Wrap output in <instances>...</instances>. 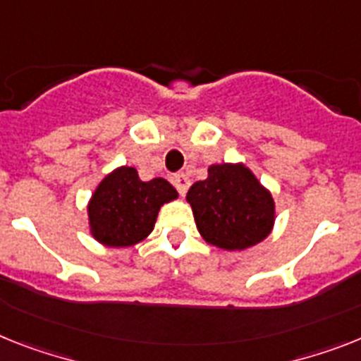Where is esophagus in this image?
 <instances>
[{"label":"esophagus","mask_w":361,"mask_h":361,"mask_svg":"<svg viewBox=\"0 0 361 361\" xmlns=\"http://www.w3.org/2000/svg\"><path fill=\"white\" fill-rule=\"evenodd\" d=\"M172 183H174V185H176L178 192H180V195L183 196L187 192V189H189L190 180H189V178H187L185 174H183V172H180V174H176L174 178H172Z\"/></svg>","instance_id":"1"}]
</instances>
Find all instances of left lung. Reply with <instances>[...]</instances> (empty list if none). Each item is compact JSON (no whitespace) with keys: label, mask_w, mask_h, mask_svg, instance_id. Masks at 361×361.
Returning a JSON list of instances; mask_svg holds the SVG:
<instances>
[{"label":"left lung","mask_w":361,"mask_h":361,"mask_svg":"<svg viewBox=\"0 0 361 361\" xmlns=\"http://www.w3.org/2000/svg\"><path fill=\"white\" fill-rule=\"evenodd\" d=\"M200 235L226 251L257 246L275 226L274 196L244 163H214L187 192Z\"/></svg>","instance_id":"left-lung-1"}]
</instances>
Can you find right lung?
<instances>
[{
	"mask_svg": "<svg viewBox=\"0 0 361 361\" xmlns=\"http://www.w3.org/2000/svg\"><path fill=\"white\" fill-rule=\"evenodd\" d=\"M178 198L163 178L143 181L134 166H117L99 181L87 202L90 235L108 247H130L152 233L157 213Z\"/></svg>",
	"mask_w": 361,
	"mask_h": 361,
	"instance_id": "1",
	"label": "right lung"
}]
</instances>
